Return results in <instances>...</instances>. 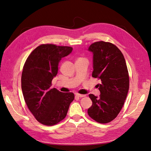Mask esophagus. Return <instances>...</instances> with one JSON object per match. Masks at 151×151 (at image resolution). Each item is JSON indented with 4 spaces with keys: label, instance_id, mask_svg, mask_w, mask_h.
<instances>
[{
    "label": "esophagus",
    "instance_id": "obj_1",
    "mask_svg": "<svg viewBox=\"0 0 151 151\" xmlns=\"http://www.w3.org/2000/svg\"><path fill=\"white\" fill-rule=\"evenodd\" d=\"M77 97H79V98H83V97H85L86 95L84 94H79V93H77L76 94Z\"/></svg>",
    "mask_w": 151,
    "mask_h": 151
}]
</instances>
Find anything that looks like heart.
Segmentation results:
<instances>
[{
    "mask_svg": "<svg viewBox=\"0 0 151 151\" xmlns=\"http://www.w3.org/2000/svg\"><path fill=\"white\" fill-rule=\"evenodd\" d=\"M83 58H82V57H79V58H77V60H81V59H83Z\"/></svg>",
    "mask_w": 151,
    "mask_h": 151,
    "instance_id": "obj_1",
    "label": "heart"
}]
</instances>
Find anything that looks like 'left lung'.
<instances>
[{
  "label": "left lung",
  "mask_w": 151,
  "mask_h": 151,
  "mask_svg": "<svg viewBox=\"0 0 151 151\" xmlns=\"http://www.w3.org/2000/svg\"><path fill=\"white\" fill-rule=\"evenodd\" d=\"M89 50L93 53L92 76L101 81L97 85L99 97L89 95L93 104L88 110L89 116L99 123L111 122L124 104L129 89V75L124 56L114 44L94 42Z\"/></svg>",
  "instance_id": "left-lung-1"
}]
</instances>
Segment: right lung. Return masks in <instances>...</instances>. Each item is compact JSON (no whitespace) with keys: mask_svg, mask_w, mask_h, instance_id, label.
Segmentation results:
<instances>
[{"mask_svg":"<svg viewBox=\"0 0 151 151\" xmlns=\"http://www.w3.org/2000/svg\"><path fill=\"white\" fill-rule=\"evenodd\" d=\"M72 47L42 44L32 52L23 66L21 88L24 101L36 120L52 126L65 118L70 104L74 99L72 93H62L51 88L62 58L69 55Z\"/></svg>","mask_w":151,"mask_h":151,"instance_id":"right-lung-1","label":"right lung"}]
</instances>
